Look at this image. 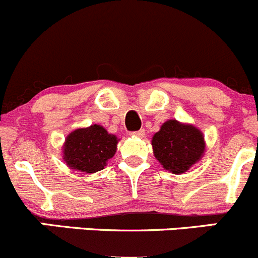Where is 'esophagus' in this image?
<instances>
[{"mask_svg":"<svg viewBox=\"0 0 258 258\" xmlns=\"http://www.w3.org/2000/svg\"><path fill=\"white\" fill-rule=\"evenodd\" d=\"M132 137H140V139H142V137H145V130H140V131H135V132H131Z\"/></svg>","mask_w":258,"mask_h":258,"instance_id":"34e87169","label":"esophagus"}]
</instances>
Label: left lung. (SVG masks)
Instances as JSON below:
<instances>
[{
    "instance_id": "left-lung-1",
    "label": "left lung",
    "mask_w": 258,
    "mask_h": 258,
    "mask_svg": "<svg viewBox=\"0 0 258 258\" xmlns=\"http://www.w3.org/2000/svg\"><path fill=\"white\" fill-rule=\"evenodd\" d=\"M154 156L175 175L186 172L206 152L204 135L198 127L167 119L151 140Z\"/></svg>"
}]
</instances>
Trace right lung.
I'll return each instance as SVG.
<instances>
[{"label": "right lung", "mask_w": 258, "mask_h": 258, "mask_svg": "<svg viewBox=\"0 0 258 258\" xmlns=\"http://www.w3.org/2000/svg\"><path fill=\"white\" fill-rule=\"evenodd\" d=\"M119 140L101 124L77 128L62 145V159L69 169L94 174L104 169L114 156Z\"/></svg>", "instance_id": "obj_1"}]
</instances>
